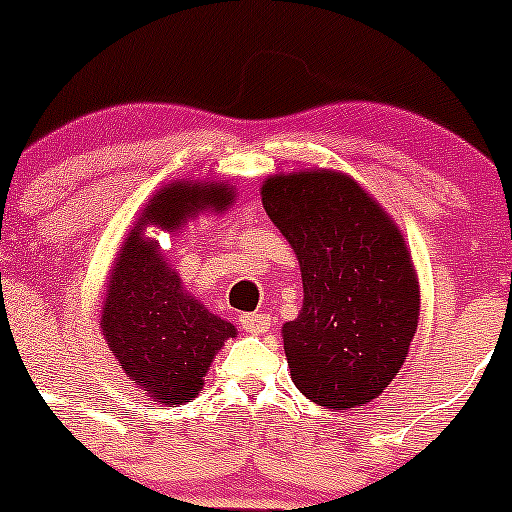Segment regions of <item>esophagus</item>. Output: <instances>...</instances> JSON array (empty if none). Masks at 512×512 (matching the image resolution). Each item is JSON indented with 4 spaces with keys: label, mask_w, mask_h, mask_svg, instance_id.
Returning <instances> with one entry per match:
<instances>
[{
    "label": "esophagus",
    "mask_w": 512,
    "mask_h": 512,
    "mask_svg": "<svg viewBox=\"0 0 512 512\" xmlns=\"http://www.w3.org/2000/svg\"><path fill=\"white\" fill-rule=\"evenodd\" d=\"M240 327L250 334H265L270 329V317L267 314H240Z\"/></svg>",
    "instance_id": "esophagus-1"
}]
</instances>
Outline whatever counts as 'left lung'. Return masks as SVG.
Wrapping results in <instances>:
<instances>
[{
	"label": "left lung",
	"instance_id": "obj_1",
	"mask_svg": "<svg viewBox=\"0 0 512 512\" xmlns=\"http://www.w3.org/2000/svg\"><path fill=\"white\" fill-rule=\"evenodd\" d=\"M262 205L302 270V312L282 327L294 386L337 411L376 399L399 374L418 324L404 235L332 170L267 178Z\"/></svg>",
	"mask_w": 512,
	"mask_h": 512
}]
</instances>
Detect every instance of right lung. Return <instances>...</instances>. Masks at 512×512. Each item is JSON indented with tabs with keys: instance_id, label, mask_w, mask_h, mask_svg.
I'll return each mask as SVG.
<instances>
[{
	"instance_id": "1",
	"label": "right lung",
	"mask_w": 512,
	"mask_h": 512,
	"mask_svg": "<svg viewBox=\"0 0 512 512\" xmlns=\"http://www.w3.org/2000/svg\"><path fill=\"white\" fill-rule=\"evenodd\" d=\"M227 185L173 183L143 210L141 223L123 245L108 282L101 329L108 347L133 384L160 404H183L203 389V376L235 327L185 294L168 270L158 245L143 237V225L175 232L198 210H223L232 203Z\"/></svg>"
}]
</instances>
